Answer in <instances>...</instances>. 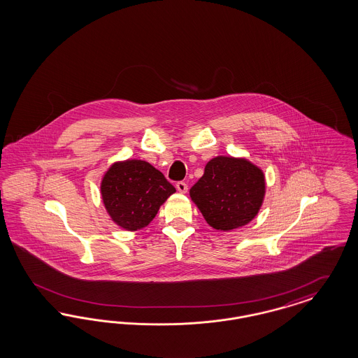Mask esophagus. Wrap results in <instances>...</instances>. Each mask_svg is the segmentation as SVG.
<instances>
[{
  "label": "esophagus",
  "mask_w": 358,
  "mask_h": 358,
  "mask_svg": "<svg viewBox=\"0 0 358 358\" xmlns=\"http://www.w3.org/2000/svg\"><path fill=\"white\" fill-rule=\"evenodd\" d=\"M176 187H177V190H178L180 193H186V192H187V185H186V182H184V181H178V182L176 184Z\"/></svg>",
  "instance_id": "1"
}]
</instances>
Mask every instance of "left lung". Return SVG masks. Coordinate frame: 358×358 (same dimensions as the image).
<instances>
[{"label":"left lung","instance_id":"8db88e82","mask_svg":"<svg viewBox=\"0 0 358 358\" xmlns=\"http://www.w3.org/2000/svg\"><path fill=\"white\" fill-rule=\"evenodd\" d=\"M266 192L264 176L245 159L215 157L190 189V197L211 227L229 231L258 214Z\"/></svg>","mask_w":358,"mask_h":358}]
</instances>
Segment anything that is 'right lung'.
I'll return each instance as SVG.
<instances>
[{"label": "right lung", "mask_w": 358, "mask_h": 358, "mask_svg": "<svg viewBox=\"0 0 358 358\" xmlns=\"http://www.w3.org/2000/svg\"><path fill=\"white\" fill-rule=\"evenodd\" d=\"M100 189L112 221L131 231L148 226L161 205L176 192L160 171L141 160L113 164Z\"/></svg>", "instance_id": "right-lung-1"}]
</instances>
